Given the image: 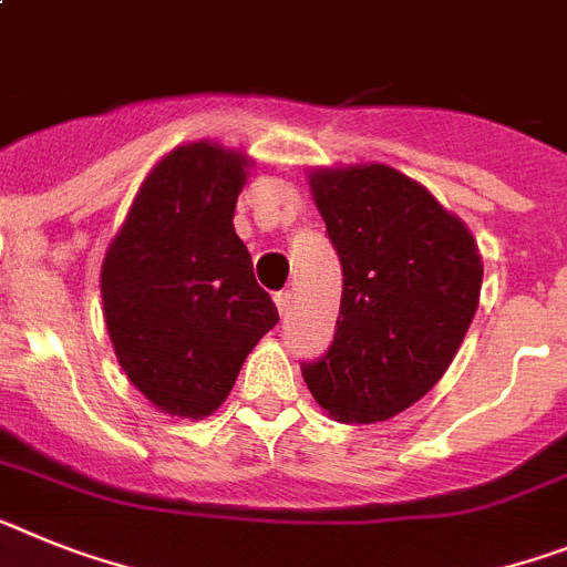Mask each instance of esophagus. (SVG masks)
<instances>
[{"mask_svg": "<svg viewBox=\"0 0 567 567\" xmlns=\"http://www.w3.org/2000/svg\"><path fill=\"white\" fill-rule=\"evenodd\" d=\"M275 303H278V312L284 318L289 316V312H292V292H289V289H284V292H278L275 295Z\"/></svg>", "mask_w": 567, "mask_h": 567, "instance_id": "esophagus-1", "label": "esophagus"}]
</instances>
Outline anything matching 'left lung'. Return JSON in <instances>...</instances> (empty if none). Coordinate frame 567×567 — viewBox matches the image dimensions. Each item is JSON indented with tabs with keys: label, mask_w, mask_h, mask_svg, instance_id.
I'll return each instance as SVG.
<instances>
[{
	"label": "left lung",
	"mask_w": 567,
	"mask_h": 567,
	"mask_svg": "<svg viewBox=\"0 0 567 567\" xmlns=\"http://www.w3.org/2000/svg\"><path fill=\"white\" fill-rule=\"evenodd\" d=\"M341 260L330 350L301 364L312 399L343 424L386 422L456 358L478 307L482 255L427 188L381 163L309 177Z\"/></svg>",
	"instance_id": "8db88e82"
}]
</instances>
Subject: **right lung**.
<instances>
[{"instance_id":"add662e5","label":"right lung","mask_w":567,"mask_h":567,"mask_svg":"<svg viewBox=\"0 0 567 567\" xmlns=\"http://www.w3.org/2000/svg\"><path fill=\"white\" fill-rule=\"evenodd\" d=\"M246 157L174 148L145 177L103 260V309L120 367L145 399L183 419L215 413L251 347L278 323L235 235Z\"/></svg>"}]
</instances>
